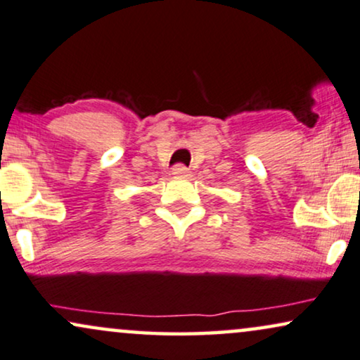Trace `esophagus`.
Masks as SVG:
<instances>
[{
    "mask_svg": "<svg viewBox=\"0 0 360 360\" xmlns=\"http://www.w3.org/2000/svg\"><path fill=\"white\" fill-rule=\"evenodd\" d=\"M172 176H174V177H189L191 171L183 165H177V166L172 167Z\"/></svg>",
    "mask_w": 360,
    "mask_h": 360,
    "instance_id": "obj_1",
    "label": "esophagus"
}]
</instances>
